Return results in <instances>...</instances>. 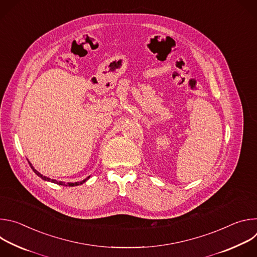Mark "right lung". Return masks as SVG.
I'll list each match as a JSON object with an SVG mask.
<instances>
[{
  "instance_id": "right-lung-1",
  "label": "right lung",
  "mask_w": 257,
  "mask_h": 257,
  "mask_svg": "<svg viewBox=\"0 0 257 257\" xmlns=\"http://www.w3.org/2000/svg\"><path fill=\"white\" fill-rule=\"evenodd\" d=\"M28 163H29V166H30V168L32 169V171L38 175L40 178H42L43 180H45V181H49V182H52V183H55V184H58V185H63V186H69V187H72V186H78V185H81V184H83L84 182H86L89 178H90V176H88L87 178H85L84 180H82V181H80V182H75V183H65V182H62V181H57V180H54V179H51V178H48V177H46V176H44V175H42L40 172H38L36 171L34 168H33V166L31 165V163L28 161Z\"/></svg>"
}]
</instances>
